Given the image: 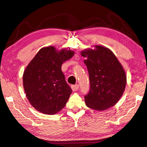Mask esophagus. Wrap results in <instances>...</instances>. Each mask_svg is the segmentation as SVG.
<instances>
[{"label":"esophagus","mask_w":147,"mask_h":147,"mask_svg":"<svg viewBox=\"0 0 147 147\" xmlns=\"http://www.w3.org/2000/svg\"><path fill=\"white\" fill-rule=\"evenodd\" d=\"M78 88H79V85L78 84L73 85L71 86V89L73 90V91H76V90L78 89Z\"/></svg>","instance_id":"34e87169"}]
</instances>
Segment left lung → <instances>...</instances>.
<instances>
[{"mask_svg":"<svg viewBox=\"0 0 147 147\" xmlns=\"http://www.w3.org/2000/svg\"><path fill=\"white\" fill-rule=\"evenodd\" d=\"M81 55L85 58L90 80L89 92L84 97L86 105L99 111L115 105L127 84L126 73L118 58L111 49L99 45L83 50Z\"/></svg>","mask_w":147,"mask_h":147,"instance_id":"obj_1","label":"left lung"}]
</instances>
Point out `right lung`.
I'll return each instance as SVG.
<instances>
[{
  "instance_id": "add662e5",
  "label": "right lung",
  "mask_w": 147,
  "mask_h": 147,
  "mask_svg": "<svg viewBox=\"0 0 147 147\" xmlns=\"http://www.w3.org/2000/svg\"><path fill=\"white\" fill-rule=\"evenodd\" d=\"M73 50L42 47L26 67L23 86L31 105L40 113L54 115L64 107L72 93L62 65L73 57Z\"/></svg>"
}]
</instances>
